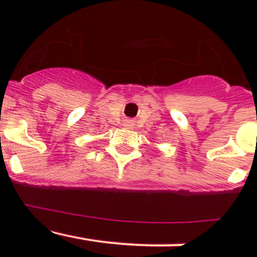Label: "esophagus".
Segmentation results:
<instances>
[{
    "instance_id": "esophagus-1",
    "label": "esophagus",
    "mask_w": 257,
    "mask_h": 257,
    "mask_svg": "<svg viewBox=\"0 0 257 257\" xmlns=\"http://www.w3.org/2000/svg\"><path fill=\"white\" fill-rule=\"evenodd\" d=\"M126 126H131V122H126Z\"/></svg>"
}]
</instances>
